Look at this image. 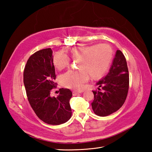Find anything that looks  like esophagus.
I'll list each match as a JSON object with an SVG mask.
<instances>
[{"label":"esophagus","instance_id":"34e87169","mask_svg":"<svg viewBox=\"0 0 152 152\" xmlns=\"http://www.w3.org/2000/svg\"><path fill=\"white\" fill-rule=\"evenodd\" d=\"M79 93H80L77 92V91H72V95H73V96H76V95H77L78 94H79Z\"/></svg>","mask_w":152,"mask_h":152}]
</instances>
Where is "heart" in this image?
Returning <instances> with one entry per match:
<instances>
[{
  "instance_id": "heart-1",
  "label": "heart",
  "mask_w": 152,
  "mask_h": 152,
  "mask_svg": "<svg viewBox=\"0 0 152 152\" xmlns=\"http://www.w3.org/2000/svg\"><path fill=\"white\" fill-rule=\"evenodd\" d=\"M70 56L73 60H79L78 70H69L61 77L62 84L66 88L80 91L89 76L93 78L102 76L107 72L113 57L112 48L106 44L80 46L72 48ZM53 64L59 70L70 65V59L63 51H57L53 56Z\"/></svg>"
}]
</instances>
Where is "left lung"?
Segmentation results:
<instances>
[{"mask_svg": "<svg viewBox=\"0 0 152 152\" xmlns=\"http://www.w3.org/2000/svg\"><path fill=\"white\" fill-rule=\"evenodd\" d=\"M99 91H93L94 100L92 109L96 115L107 116L120 108L127 98L129 77L127 61L120 50H117L109 72L100 80ZM100 87L103 90L100 92Z\"/></svg>", "mask_w": 152, "mask_h": 152, "instance_id": "obj_1", "label": "left lung"}]
</instances>
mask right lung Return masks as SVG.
<instances>
[{
  "instance_id": "1",
  "label": "right lung",
  "mask_w": 152,
  "mask_h": 152,
  "mask_svg": "<svg viewBox=\"0 0 152 152\" xmlns=\"http://www.w3.org/2000/svg\"><path fill=\"white\" fill-rule=\"evenodd\" d=\"M52 54L51 48H46L32 55L25 67L23 83L28 101L39 119L48 124L60 125L72 115L69 101L72 93L62 88L57 97L50 96L57 86Z\"/></svg>"
}]
</instances>
